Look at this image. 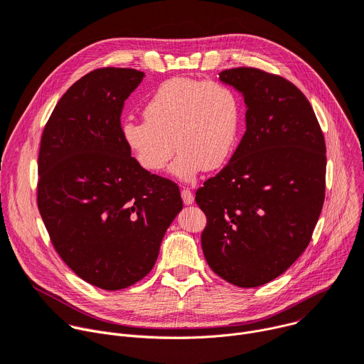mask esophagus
Masks as SVG:
<instances>
[{
    "instance_id": "obj_1",
    "label": "esophagus",
    "mask_w": 364,
    "mask_h": 364,
    "mask_svg": "<svg viewBox=\"0 0 364 364\" xmlns=\"http://www.w3.org/2000/svg\"><path fill=\"white\" fill-rule=\"evenodd\" d=\"M181 195H182L185 205H192L193 204V193L189 189H182Z\"/></svg>"
}]
</instances>
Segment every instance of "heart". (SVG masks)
Masks as SVG:
<instances>
[{
    "label": "heart",
    "instance_id": "heart-1",
    "mask_svg": "<svg viewBox=\"0 0 364 364\" xmlns=\"http://www.w3.org/2000/svg\"><path fill=\"white\" fill-rule=\"evenodd\" d=\"M240 95L218 80L176 76L161 84L144 107L146 119H127L123 137L147 172L164 171L175 146L171 173L193 182L208 169L223 168L232 156L241 130Z\"/></svg>",
    "mask_w": 364,
    "mask_h": 364
}]
</instances>
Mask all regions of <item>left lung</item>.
Returning a JSON list of instances; mask_svg holds the SVG:
<instances>
[{"label": "left lung", "instance_id": "1", "mask_svg": "<svg viewBox=\"0 0 364 364\" xmlns=\"http://www.w3.org/2000/svg\"><path fill=\"white\" fill-rule=\"evenodd\" d=\"M220 80L245 97L246 133L228 165L196 191L200 245L228 284L256 288L308 247L326 198V140L306 97L285 77L234 68Z\"/></svg>", "mask_w": 364, "mask_h": 364}]
</instances>
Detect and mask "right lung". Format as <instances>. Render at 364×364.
<instances>
[{"label":"right lung","mask_w":364,"mask_h":364,"mask_svg":"<svg viewBox=\"0 0 364 364\" xmlns=\"http://www.w3.org/2000/svg\"><path fill=\"white\" fill-rule=\"evenodd\" d=\"M144 73L101 68L63 94L38 151L37 205L62 260L88 284L119 291L154 266L182 198L144 171L123 137L121 111Z\"/></svg>","instance_id":"1"}]
</instances>
